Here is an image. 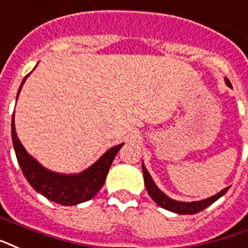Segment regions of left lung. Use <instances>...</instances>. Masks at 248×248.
<instances>
[{
	"label": "left lung",
	"instance_id": "8db88e82",
	"mask_svg": "<svg viewBox=\"0 0 248 248\" xmlns=\"http://www.w3.org/2000/svg\"><path fill=\"white\" fill-rule=\"evenodd\" d=\"M225 82L229 87H232L229 79L225 78ZM141 169H143V175H144V185L147 191H148L149 196L154 199V202L156 204H158L160 207L164 208V209H168L170 212L178 213V215H195V213L203 211L207 207H209L211 204H213L217 199H220L221 196L225 195L226 191L229 190V187H225L224 190H221L218 194L211 196V198H207L204 200H199V202H190V203H186V202H177V200L170 199L169 196H166L164 192L156 186V183L154 182V179L151 177V174L148 173V170L145 169L144 164H141Z\"/></svg>",
	"mask_w": 248,
	"mask_h": 248
}]
</instances>
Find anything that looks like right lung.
I'll return each mask as SVG.
<instances>
[{"instance_id":"add662e5","label":"right lung","mask_w":248,"mask_h":248,"mask_svg":"<svg viewBox=\"0 0 248 248\" xmlns=\"http://www.w3.org/2000/svg\"><path fill=\"white\" fill-rule=\"evenodd\" d=\"M27 77L28 75H26V78L19 87L18 94ZM11 138H13L16 160L30 185L36 191L44 195L46 199L61 204V205H77V204L92 199L104 186L111 162L118 154L121 147L124 145L122 143V144L108 149L93 165H91L88 169L79 174H61V173H54V171L45 169L31 155H28L16 137L14 113H13V120H11Z\"/></svg>"}]
</instances>
